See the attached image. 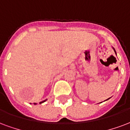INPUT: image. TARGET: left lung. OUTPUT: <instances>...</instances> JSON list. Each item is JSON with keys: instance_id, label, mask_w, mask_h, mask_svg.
I'll return each instance as SVG.
<instances>
[{"instance_id": "1", "label": "left lung", "mask_w": 130, "mask_h": 130, "mask_svg": "<svg viewBox=\"0 0 130 130\" xmlns=\"http://www.w3.org/2000/svg\"><path fill=\"white\" fill-rule=\"evenodd\" d=\"M113 50H114V52H115V54H116V51H115V50H114V47H113Z\"/></svg>"}]
</instances>
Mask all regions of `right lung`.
Segmentation results:
<instances>
[{
  "label": "right lung",
  "mask_w": 130,
  "mask_h": 130,
  "mask_svg": "<svg viewBox=\"0 0 130 130\" xmlns=\"http://www.w3.org/2000/svg\"><path fill=\"white\" fill-rule=\"evenodd\" d=\"M45 101H46V100H45V101H42V102H41V103H40V104H41V103H43V102H45ZM34 104H36V103H34Z\"/></svg>",
  "instance_id": "1"
}]
</instances>
